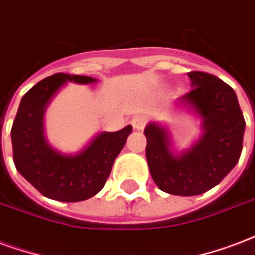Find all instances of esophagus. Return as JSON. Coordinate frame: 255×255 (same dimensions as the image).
Segmentation results:
<instances>
[{
    "label": "esophagus",
    "mask_w": 255,
    "mask_h": 255,
    "mask_svg": "<svg viewBox=\"0 0 255 255\" xmlns=\"http://www.w3.org/2000/svg\"><path fill=\"white\" fill-rule=\"evenodd\" d=\"M131 123H132L133 129L142 131L143 128H144V126H146V118H144V116H135Z\"/></svg>",
    "instance_id": "1"
}]
</instances>
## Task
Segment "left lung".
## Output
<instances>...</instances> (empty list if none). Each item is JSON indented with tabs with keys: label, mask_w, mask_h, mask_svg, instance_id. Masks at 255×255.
Returning <instances> with one entry per match:
<instances>
[{
	"label": "left lung",
	"mask_w": 255,
	"mask_h": 255,
	"mask_svg": "<svg viewBox=\"0 0 255 255\" xmlns=\"http://www.w3.org/2000/svg\"><path fill=\"white\" fill-rule=\"evenodd\" d=\"M189 93L175 105L201 119V135L189 148L177 151L170 131L148 123L147 165L156 186L175 196H197L212 189L233 170L242 152L246 123L231 86L208 73H188Z\"/></svg>",
	"instance_id": "1"
}]
</instances>
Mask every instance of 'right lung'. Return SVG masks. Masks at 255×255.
<instances>
[{
  "label": "right lung",
  "instance_id": "add662e5",
  "mask_svg": "<svg viewBox=\"0 0 255 255\" xmlns=\"http://www.w3.org/2000/svg\"><path fill=\"white\" fill-rule=\"evenodd\" d=\"M67 82L90 85L97 80L58 73L40 81L21 99L10 137L17 171L48 199L75 203L90 199L103 189L132 127L127 126L116 132H99L74 154L56 150L44 133V115Z\"/></svg>",
  "mask_w": 255,
  "mask_h": 255
}]
</instances>
